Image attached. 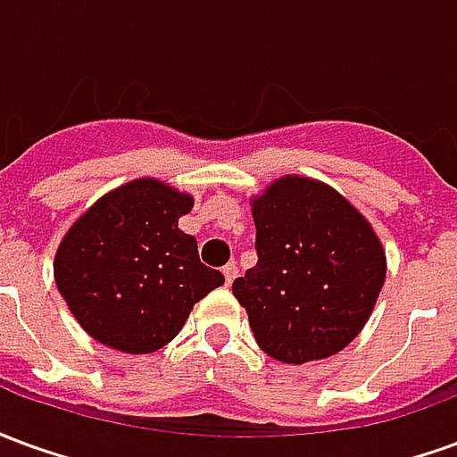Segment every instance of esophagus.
Listing matches in <instances>:
<instances>
[{"mask_svg": "<svg viewBox=\"0 0 457 457\" xmlns=\"http://www.w3.org/2000/svg\"><path fill=\"white\" fill-rule=\"evenodd\" d=\"M222 274H225V284H232V281H235V278H237V264H235V262H229L228 267L222 269Z\"/></svg>", "mask_w": 457, "mask_h": 457, "instance_id": "obj_1", "label": "esophagus"}]
</instances>
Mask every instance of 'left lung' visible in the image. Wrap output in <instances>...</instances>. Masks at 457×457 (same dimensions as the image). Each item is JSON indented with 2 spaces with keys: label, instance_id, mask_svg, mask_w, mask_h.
Wrapping results in <instances>:
<instances>
[{
  "label": "left lung",
  "instance_id": "8db88e82",
  "mask_svg": "<svg viewBox=\"0 0 457 457\" xmlns=\"http://www.w3.org/2000/svg\"><path fill=\"white\" fill-rule=\"evenodd\" d=\"M257 267L235 278L257 345L278 362L337 354L370 320L386 277L377 232L336 188L277 179L252 198Z\"/></svg>",
  "mask_w": 457,
  "mask_h": 457
}]
</instances>
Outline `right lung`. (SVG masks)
I'll return each mask as SVG.
<instances>
[{
    "label": "right lung",
    "instance_id": "obj_1",
    "mask_svg": "<svg viewBox=\"0 0 457 457\" xmlns=\"http://www.w3.org/2000/svg\"><path fill=\"white\" fill-rule=\"evenodd\" d=\"M193 195L159 179H137L95 200L55 249V287L97 343L127 354L169 345L190 311L225 284L198 242L179 229Z\"/></svg>",
    "mask_w": 457,
    "mask_h": 457
}]
</instances>
